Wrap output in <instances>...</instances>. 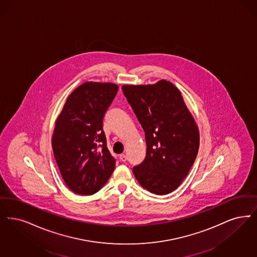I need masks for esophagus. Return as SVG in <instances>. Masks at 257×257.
<instances>
[{
  "label": "esophagus",
  "instance_id": "34e87169",
  "mask_svg": "<svg viewBox=\"0 0 257 257\" xmlns=\"http://www.w3.org/2000/svg\"><path fill=\"white\" fill-rule=\"evenodd\" d=\"M119 159H120V161H121V162H126V161H127V157H126V155H120V156H119Z\"/></svg>",
  "mask_w": 257,
  "mask_h": 257
}]
</instances>
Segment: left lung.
Wrapping results in <instances>:
<instances>
[{
    "label": "left lung",
    "mask_w": 257,
    "mask_h": 257,
    "mask_svg": "<svg viewBox=\"0 0 257 257\" xmlns=\"http://www.w3.org/2000/svg\"><path fill=\"white\" fill-rule=\"evenodd\" d=\"M122 92L145 134L146 156L133 173L157 195L174 191L188 175L199 150V130L181 92L161 80L154 85H124Z\"/></svg>",
    "instance_id": "obj_1"
}]
</instances>
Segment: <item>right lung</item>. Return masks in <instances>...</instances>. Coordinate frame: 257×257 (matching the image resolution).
I'll use <instances>...</instances> for the list:
<instances>
[{
  "label": "right lung",
  "mask_w": 257,
  "mask_h": 257,
  "mask_svg": "<svg viewBox=\"0 0 257 257\" xmlns=\"http://www.w3.org/2000/svg\"><path fill=\"white\" fill-rule=\"evenodd\" d=\"M117 91L113 83H84L56 119L53 154L64 182L76 194L97 192L113 173L115 159L107 147L103 118Z\"/></svg>",
  "instance_id": "right-lung-1"
}]
</instances>
